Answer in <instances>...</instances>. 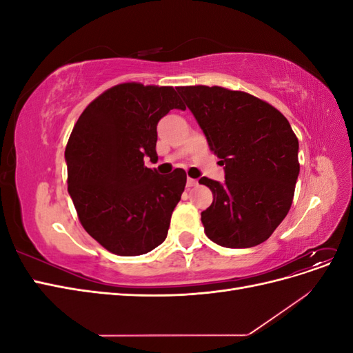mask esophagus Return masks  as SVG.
Wrapping results in <instances>:
<instances>
[{
    "instance_id": "1",
    "label": "esophagus",
    "mask_w": 353,
    "mask_h": 353,
    "mask_svg": "<svg viewBox=\"0 0 353 353\" xmlns=\"http://www.w3.org/2000/svg\"><path fill=\"white\" fill-rule=\"evenodd\" d=\"M197 184H199V181L194 179V178H188V179H187V187H194V185H197Z\"/></svg>"
}]
</instances>
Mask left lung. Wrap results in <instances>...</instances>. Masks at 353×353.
Instances as JSON below:
<instances>
[{
    "label": "left lung",
    "instance_id": "1",
    "mask_svg": "<svg viewBox=\"0 0 353 353\" xmlns=\"http://www.w3.org/2000/svg\"><path fill=\"white\" fill-rule=\"evenodd\" d=\"M221 160L225 183L203 176L212 205L201 212L206 236L223 248L245 249L268 240L290 210L299 175V141L284 114L244 91L178 87Z\"/></svg>",
    "mask_w": 353,
    "mask_h": 353
}]
</instances>
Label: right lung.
I'll return each mask as SVG.
<instances>
[{
  "mask_svg": "<svg viewBox=\"0 0 353 353\" xmlns=\"http://www.w3.org/2000/svg\"><path fill=\"white\" fill-rule=\"evenodd\" d=\"M172 109H185L174 87L119 83L87 105L69 137L68 190L79 222L114 254H144L168 236L185 170L159 175L144 157L157 156V122Z\"/></svg>",
  "mask_w": 353,
  "mask_h": 353,
  "instance_id": "obj_1",
  "label": "right lung"
}]
</instances>
